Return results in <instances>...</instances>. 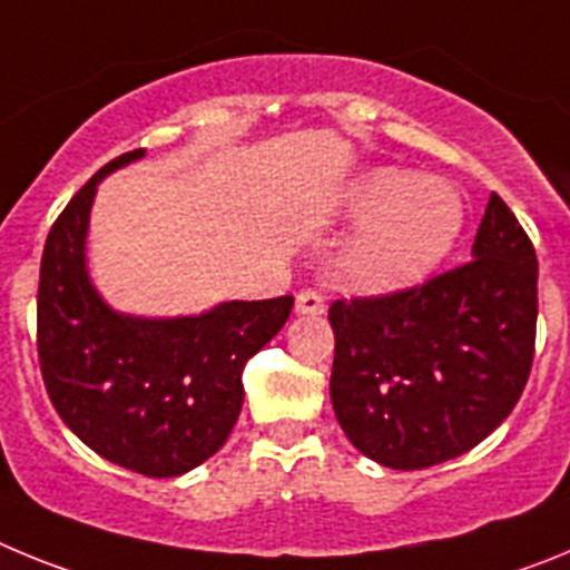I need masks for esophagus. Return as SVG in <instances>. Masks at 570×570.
<instances>
[{
  "label": "esophagus",
  "instance_id": "34e87169",
  "mask_svg": "<svg viewBox=\"0 0 570 570\" xmlns=\"http://www.w3.org/2000/svg\"><path fill=\"white\" fill-rule=\"evenodd\" d=\"M294 311L296 316H322L325 314V302L314 291H302V294H296Z\"/></svg>",
  "mask_w": 570,
  "mask_h": 570
}]
</instances>
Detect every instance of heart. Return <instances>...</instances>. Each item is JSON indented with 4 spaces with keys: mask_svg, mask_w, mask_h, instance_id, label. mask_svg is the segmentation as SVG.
Segmentation results:
<instances>
[{
    "mask_svg": "<svg viewBox=\"0 0 570 570\" xmlns=\"http://www.w3.org/2000/svg\"><path fill=\"white\" fill-rule=\"evenodd\" d=\"M340 214L360 230L336 250L331 276L356 296L422 285L442 268L465 228V199L454 185L391 165L356 176Z\"/></svg>",
    "mask_w": 570,
    "mask_h": 570,
    "instance_id": "heart-1",
    "label": "heart"
}]
</instances>
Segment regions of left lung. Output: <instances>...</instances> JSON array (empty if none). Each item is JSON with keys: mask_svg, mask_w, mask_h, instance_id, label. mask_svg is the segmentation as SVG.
I'll return each mask as SVG.
<instances>
[{"mask_svg": "<svg viewBox=\"0 0 570 570\" xmlns=\"http://www.w3.org/2000/svg\"><path fill=\"white\" fill-rule=\"evenodd\" d=\"M331 402L351 445L394 471L465 454L520 400L537 334V254L491 194L471 262L422 288L334 302Z\"/></svg>", "mask_w": 570, "mask_h": 570, "instance_id": "1", "label": "left lung"}]
</instances>
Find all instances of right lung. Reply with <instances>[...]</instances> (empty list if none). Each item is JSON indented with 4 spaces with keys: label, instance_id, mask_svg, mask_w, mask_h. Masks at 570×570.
<instances>
[{
    "label": "right lung",
    "instance_id": "obj_1",
    "mask_svg": "<svg viewBox=\"0 0 570 570\" xmlns=\"http://www.w3.org/2000/svg\"><path fill=\"white\" fill-rule=\"evenodd\" d=\"M142 156H116L50 228L39 271V365L57 414L90 451L145 476H183L225 445L245 400V362L279 334L294 296L179 316L116 311L90 279V210L105 176Z\"/></svg>",
    "mask_w": 570,
    "mask_h": 570
}]
</instances>
